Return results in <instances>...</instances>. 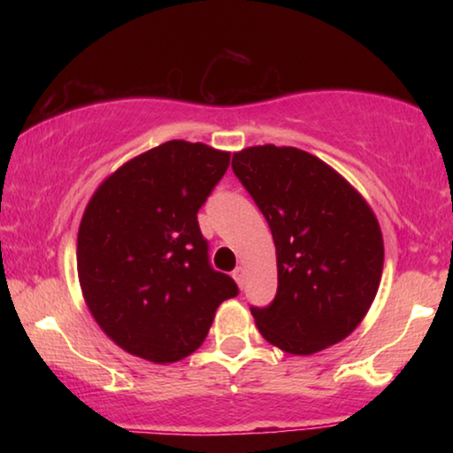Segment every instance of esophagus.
<instances>
[{"label":"esophagus","mask_w":453,"mask_h":453,"mask_svg":"<svg viewBox=\"0 0 453 453\" xmlns=\"http://www.w3.org/2000/svg\"><path fill=\"white\" fill-rule=\"evenodd\" d=\"M234 280H235L237 286L243 288V281H245V270H243L242 265H240V267H235V272H234Z\"/></svg>","instance_id":"esophagus-1"}]
</instances>
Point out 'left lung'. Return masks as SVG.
Masks as SVG:
<instances>
[{
	"mask_svg": "<svg viewBox=\"0 0 453 453\" xmlns=\"http://www.w3.org/2000/svg\"><path fill=\"white\" fill-rule=\"evenodd\" d=\"M234 173L270 224L278 294L251 308L259 334L311 356L362 324L378 294L383 237L370 203L332 165L288 145L234 153Z\"/></svg>",
	"mask_w": 453,
	"mask_h": 453,
	"instance_id": "1",
	"label": "left lung"
}]
</instances>
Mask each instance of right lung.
I'll use <instances>...</instances> for the list:
<instances>
[{"label":"right lung","instance_id":"right-lung-1","mask_svg":"<svg viewBox=\"0 0 453 453\" xmlns=\"http://www.w3.org/2000/svg\"><path fill=\"white\" fill-rule=\"evenodd\" d=\"M229 156L165 142L107 175L88 202L78 232L81 294L127 354L180 362L202 346L219 303L237 296L235 281L210 265L197 224Z\"/></svg>","mask_w":453,"mask_h":453}]
</instances>
